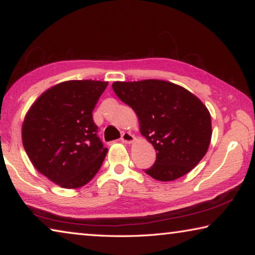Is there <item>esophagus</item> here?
<instances>
[{"label": "esophagus", "mask_w": 255, "mask_h": 255, "mask_svg": "<svg viewBox=\"0 0 255 255\" xmlns=\"http://www.w3.org/2000/svg\"><path fill=\"white\" fill-rule=\"evenodd\" d=\"M133 139H135V137H133V135H131L130 132H124L122 135V138H120V140L123 141V143H126V144H130L133 141Z\"/></svg>", "instance_id": "1"}]
</instances>
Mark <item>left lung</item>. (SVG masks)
Returning <instances> with one entry per match:
<instances>
[{"mask_svg": "<svg viewBox=\"0 0 255 255\" xmlns=\"http://www.w3.org/2000/svg\"><path fill=\"white\" fill-rule=\"evenodd\" d=\"M115 93L136 112L141 135L156 150L146 173L158 181H173L191 171L208 150L211 118L196 96L161 80L115 82Z\"/></svg>", "mask_w": 255, "mask_h": 255, "instance_id": "left-lung-1", "label": "left lung"}]
</instances>
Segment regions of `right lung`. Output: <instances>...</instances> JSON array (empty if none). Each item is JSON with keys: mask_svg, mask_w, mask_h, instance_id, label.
I'll use <instances>...</instances> for the list:
<instances>
[{"mask_svg": "<svg viewBox=\"0 0 255 255\" xmlns=\"http://www.w3.org/2000/svg\"><path fill=\"white\" fill-rule=\"evenodd\" d=\"M107 85L92 80L63 82L42 93L25 115V153L41 174L62 188L83 187L106 157L92 112Z\"/></svg>", "mask_w": 255, "mask_h": 255, "instance_id": "obj_1", "label": "right lung"}]
</instances>
